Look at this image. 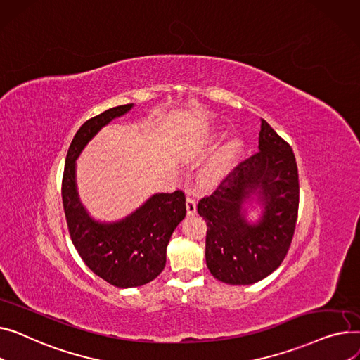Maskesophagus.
Instances as JSON below:
<instances>
[{"label": "esophagus", "mask_w": 360, "mask_h": 360, "mask_svg": "<svg viewBox=\"0 0 360 360\" xmlns=\"http://www.w3.org/2000/svg\"><path fill=\"white\" fill-rule=\"evenodd\" d=\"M186 209H187V215H195L196 214V200L192 198L186 199Z\"/></svg>", "instance_id": "34e87169"}]
</instances>
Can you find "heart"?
Segmentation results:
<instances>
[{"instance_id": "obj_1", "label": "heart", "mask_w": 360, "mask_h": 360, "mask_svg": "<svg viewBox=\"0 0 360 360\" xmlns=\"http://www.w3.org/2000/svg\"><path fill=\"white\" fill-rule=\"evenodd\" d=\"M240 146H241V143H240V141H237V139L229 141V142L224 146V150H222V153H221L218 161H217L212 167H210L209 170L203 174V181H205L206 184H215V183L219 180V177H221V174H222V168H224L225 161H228V160L232 158V157H236V154L240 151Z\"/></svg>"}]
</instances>
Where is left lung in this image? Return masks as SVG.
Returning <instances> with one entry per match:
<instances>
[{"label":"left lung","mask_w":360,"mask_h":360,"mask_svg":"<svg viewBox=\"0 0 360 360\" xmlns=\"http://www.w3.org/2000/svg\"><path fill=\"white\" fill-rule=\"evenodd\" d=\"M252 201L261 207L256 223L246 219V205ZM298 205L292 148L262 119L259 153L198 203L207 225L205 257L212 276L228 285H251L276 270L289 250Z\"/></svg>","instance_id":"1"}]
</instances>
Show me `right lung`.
Here are the masks:
<instances>
[{"mask_svg":"<svg viewBox=\"0 0 360 360\" xmlns=\"http://www.w3.org/2000/svg\"><path fill=\"white\" fill-rule=\"evenodd\" d=\"M132 108L134 103L117 105L81 126L70 145L62 179V202L72 244L89 269L116 288L142 286L158 276L165 267L168 241L186 217L181 190L155 193L132 214L115 222L94 219L79 200L78 157L104 126Z\"/></svg>","mask_w":360,"mask_h":360,"instance_id":"add662e5","label":"right lung"}]
</instances>
